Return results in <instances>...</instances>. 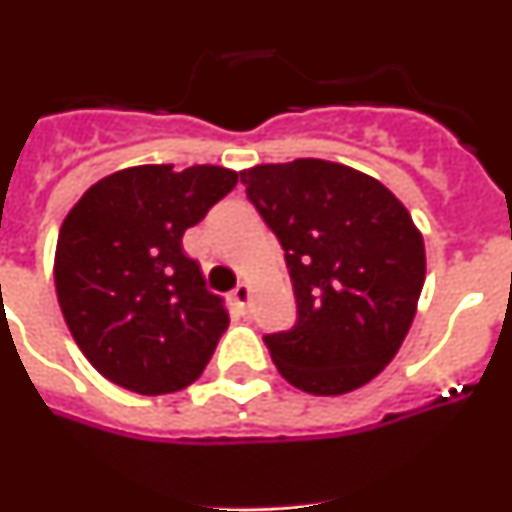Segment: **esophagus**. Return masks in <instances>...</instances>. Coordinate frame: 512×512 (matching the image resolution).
<instances>
[{
  "label": "esophagus",
  "instance_id": "esophagus-1",
  "mask_svg": "<svg viewBox=\"0 0 512 512\" xmlns=\"http://www.w3.org/2000/svg\"><path fill=\"white\" fill-rule=\"evenodd\" d=\"M233 300H235V305L241 307V310H246L248 302H251V287H248V284H238L233 292Z\"/></svg>",
  "mask_w": 512,
  "mask_h": 512
}]
</instances>
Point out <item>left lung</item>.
I'll return each instance as SVG.
<instances>
[{
    "label": "left lung",
    "mask_w": 512,
    "mask_h": 512,
    "mask_svg": "<svg viewBox=\"0 0 512 512\" xmlns=\"http://www.w3.org/2000/svg\"><path fill=\"white\" fill-rule=\"evenodd\" d=\"M284 248L297 323L264 338L279 374L310 395H346L395 359L425 282L423 235L374 176L323 158L241 171Z\"/></svg>",
    "instance_id": "8db88e82"
}]
</instances>
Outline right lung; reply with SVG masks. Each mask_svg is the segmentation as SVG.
<instances>
[{
    "instance_id": "1",
    "label": "right lung",
    "mask_w": 512,
    "mask_h": 512,
    "mask_svg": "<svg viewBox=\"0 0 512 512\" xmlns=\"http://www.w3.org/2000/svg\"><path fill=\"white\" fill-rule=\"evenodd\" d=\"M235 184L238 174L223 166H133L71 207L56 243V295L104 379L156 397L205 372L230 318L182 238Z\"/></svg>"
}]
</instances>
